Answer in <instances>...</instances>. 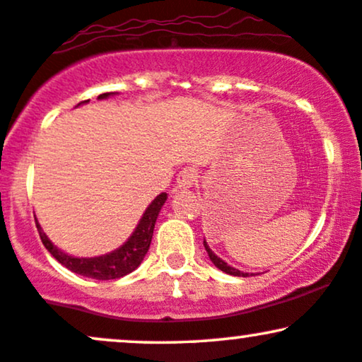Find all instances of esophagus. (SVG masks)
Wrapping results in <instances>:
<instances>
[{"label":"esophagus","mask_w":362,"mask_h":362,"mask_svg":"<svg viewBox=\"0 0 362 362\" xmlns=\"http://www.w3.org/2000/svg\"><path fill=\"white\" fill-rule=\"evenodd\" d=\"M197 182V170L192 167H187L177 175V187L178 189H190Z\"/></svg>","instance_id":"1"}]
</instances>
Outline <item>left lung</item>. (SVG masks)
<instances>
[{
  "mask_svg": "<svg viewBox=\"0 0 362 362\" xmlns=\"http://www.w3.org/2000/svg\"><path fill=\"white\" fill-rule=\"evenodd\" d=\"M204 247H206V251H207V255H209V258H211V261L212 263L216 264L217 268L221 269V272H224V273H228V275H233V276H250L247 275V273H243V272H239V269H236V268H233V267H229L228 263H226V261H223L219 258V256L217 255H214V251L211 250V247L207 246V243H206V239H204Z\"/></svg>",
  "mask_w": 362,
  "mask_h": 362,
  "instance_id": "1",
  "label": "left lung"
}]
</instances>
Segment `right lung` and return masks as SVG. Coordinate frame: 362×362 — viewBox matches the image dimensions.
Segmentation results:
<instances>
[{
    "instance_id": "obj_1",
    "label": "right lung",
    "mask_w": 362,
    "mask_h": 362,
    "mask_svg": "<svg viewBox=\"0 0 362 362\" xmlns=\"http://www.w3.org/2000/svg\"><path fill=\"white\" fill-rule=\"evenodd\" d=\"M110 95H112V93H104L99 95L98 99H106L110 98ZM165 200H167V194L165 192L156 195V199H153V202H151L150 206L146 207V211L143 212L136 229L133 230V234L128 238V241H126L123 246L117 247V250L103 256H94V258H77V256H71L67 255V252H64L62 250H59V247L54 246V243L47 238V234L43 233L38 221H35V223H37V229L38 234H40L43 246H45L47 251H49L60 264H64L65 268L77 273V275L94 278V280H116V278L129 275V273L134 272V269L141 264L143 258H145V255L148 252V247H150L151 238H153L156 217H158V212L160 209L163 207Z\"/></svg>"
}]
</instances>
